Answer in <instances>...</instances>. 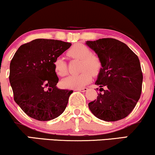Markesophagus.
Returning a JSON list of instances; mask_svg holds the SVG:
<instances>
[{"label": "esophagus", "mask_w": 155, "mask_h": 155, "mask_svg": "<svg viewBox=\"0 0 155 155\" xmlns=\"http://www.w3.org/2000/svg\"><path fill=\"white\" fill-rule=\"evenodd\" d=\"M76 90H77V91H81V92H85V91H87V90H88V88H87V87L81 88V89H76Z\"/></svg>", "instance_id": "esophagus-1"}]
</instances>
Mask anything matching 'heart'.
Wrapping results in <instances>:
<instances>
[{
    "instance_id": "b5f03b06",
    "label": "heart",
    "mask_w": 155,
    "mask_h": 155,
    "mask_svg": "<svg viewBox=\"0 0 155 155\" xmlns=\"http://www.w3.org/2000/svg\"><path fill=\"white\" fill-rule=\"evenodd\" d=\"M67 55L72 59L80 60L79 74L71 75L61 81V86L68 89H80L89 84L91 74L97 75L101 68V59L96 54H91L89 47L81 44L74 45L67 51ZM55 73L59 76L68 74L67 64L63 58L57 57L54 60Z\"/></svg>"
}]
</instances>
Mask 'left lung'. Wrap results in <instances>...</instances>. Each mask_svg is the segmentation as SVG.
Returning a JSON list of instances; mask_svg holds the SVG:
<instances>
[{"label": "left lung", "instance_id": "left-lung-1", "mask_svg": "<svg viewBox=\"0 0 155 155\" xmlns=\"http://www.w3.org/2000/svg\"><path fill=\"white\" fill-rule=\"evenodd\" d=\"M86 44L98 55L102 66L95 84L103 92L89 103V109L106 121L125 118L142 93L143 75L138 56L124 43L114 38L87 41Z\"/></svg>", "mask_w": 155, "mask_h": 155}]
</instances>
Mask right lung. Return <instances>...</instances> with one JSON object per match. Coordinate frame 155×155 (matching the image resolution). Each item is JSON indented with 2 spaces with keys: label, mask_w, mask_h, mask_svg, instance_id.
I'll use <instances>...</instances> for the list:
<instances>
[{
  "label": "right lung",
  "mask_w": 155,
  "mask_h": 155,
  "mask_svg": "<svg viewBox=\"0 0 155 155\" xmlns=\"http://www.w3.org/2000/svg\"><path fill=\"white\" fill-rule=\"evenodd\" d=\"M71 43L38 38L19 47L10 64L9 81L14 101L31 118L49 121L60 116L72 90L56 87L54 62Z\"/></svg>",
  "instance_id": "1"
}]
</instances>
